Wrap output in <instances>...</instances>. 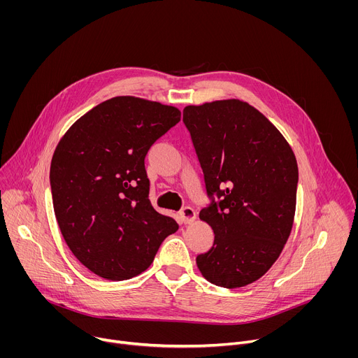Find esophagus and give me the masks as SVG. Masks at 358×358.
Instances as JSON below:
<instances>
[{"label":"esophagus","mask_w":358,"mask_h":358,"mask_svg":"<svg viewBox=\"0 0 358 358\" xmlns=\"http://www.w3.org/2000/svg\"><path fill=\"white\" fill-rule=\"evenodd\" d=\"M180 218L184 224H191L195 221L196 218V213L194 208L191 207H184L181 211H180Z\"/></svg>","instance_id":"esophagus-1"}]
</instances>
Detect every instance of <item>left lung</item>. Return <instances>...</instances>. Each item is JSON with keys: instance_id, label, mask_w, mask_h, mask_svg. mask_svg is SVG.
<instances>
[{"instance_id": "1", "label": "left lung", "mask_w": 358, "mask_h": 358, "mask_svg": "<svg viewBox=\"0 0 358 358\" xmlns=\"http://www.w3.org/2000/svg\"><path fill=\"white\" fill-rule=\"evenodd\" d=\"M182 122L211 199L199 218L215 234L196 266L217 286H246L271 269L290 235L296 157L280 131L246 101L187 106Z\"/></svg>"}]
</instances>
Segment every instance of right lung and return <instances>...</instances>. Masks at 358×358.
Masks as SVG:
<instances>
[{"label":"right lung","instance_id":"1","mask_svg":"<svg viewBox=\"0 0 358 358\" xmlns=\"http://www.w3.org/2000/svg\"><path fill=\"white\" fill-rule=\"evenodd\" d=\"M180 119L177 108L117 96L76 120L57 145L49 173L55 217L76 259L94 275H140L178 229L151 206L144 159Z\"/></svg>","mask_w":358,"mask_h":358}]
</instances>
